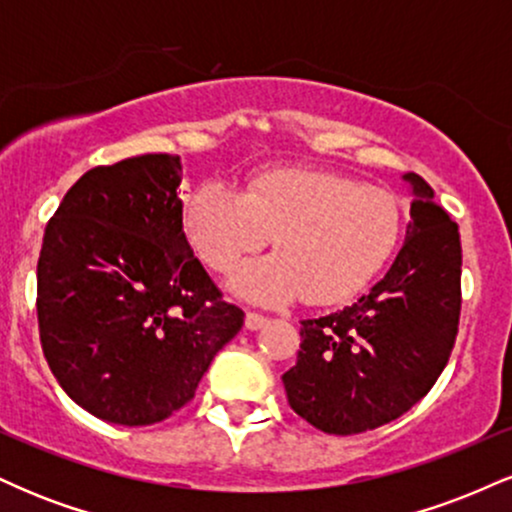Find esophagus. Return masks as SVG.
Wrapping results in <instances>:
<instances>
[{"label": "esophagus", "instance_id": "esophagus-1", "mask_svg": "<svg viewBox=\"0 0 512 512\" xmlns=\"http://www.w3.org/2000/svg\"><path fill=\"white\" fill-rule=\"evenodd\" d=\"M267 317L264 315H257V313H248L245 315V327H248L250 332H257V330H262L264 325H267Z\"/></svg>", "mask_w": 512, "mask_h": 512}]
</instances>
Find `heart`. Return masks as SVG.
Returning a JSON list of instances; mask_svg holds the SVG:
<instances>
[{
  "label": "heart",
  "instance_id": "b5f03b06",
  "mask_svg": "<svg viewBox=\"0 0 512 512\" xmlns=\"http://www.w3.org/2000/svg\"><path fill=\"white\" fill-rule=\"evenodd\" d=\"M402 226V204L392 192L320 168L262 170L245 192L226 180H204L185 199L187 236L219 272L274 236L279 252L228 276L238 298L267 308L301 296L315 305L354 298L390 260Z\"/></svg>",
  "mask_w": 512,
  "mask_h": 512
}]
</instances>
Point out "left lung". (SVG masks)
<instances>
[{"label":"left lung","mask_w":512,"mask_h":512,"mask_svg":"<svg viewBox=\"0 0 512 512\" xmlns=\"http://www.w3.org/2000/svg\"><path fill=\"white\" fill-rule=\"evenodd\" d=\"M411 195L402 250L366 296L301 322V351L281 375L291 409L334 436L399 419L448 366L460 322V228L431 185L404 175Z\"/></svg>","instance_id":"left-lung-1"}]
</instances>
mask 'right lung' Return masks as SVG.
Instances as JSON below:
<instances>
[{
  "instance_id": "1",
  "label": "right lung",
  "mask_w": 512,
  "mask_h": 512,
  "mask_svg": "<svg viewBox=\"0 0 512 512\" xmlns=\"http://www.w3.org/2000/svg\"><path fill=\"white\" fill-rule=\"evenodd\" d=\"M180 182L170 154L91 168L45 226L43 354L62 390L108 424L178 411L243 327L187 243Z\"/></svg>"
}]
</instances>
